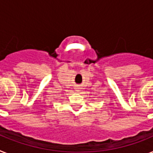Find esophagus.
Segmentation results:
<instances>
[{"mask_svg": "<svg viewBox=\"0 0 153 153\" xmlns=\"http://www.w3.org/2000/svg\"><path fill=\"white\" fill-rule=\"evenodd\" d=\"M81 91V88H76V91L79 92V91Z\"/></svg>", "mask_w": 153, "mask_h": 153, "instance_id": "obj_1", "label": "esophagus"}]
</instances>
